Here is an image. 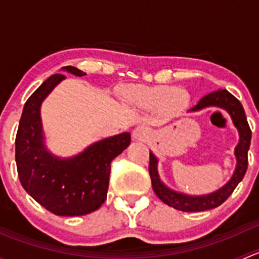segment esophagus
Segmentation results:
<instances>
[{
    "label": "esophagus",
    "mask_w": 259,
    "mask_h": 259,
    "mask_svg": "<svg viewBox=\"0 0 259 259\" xmlns=\"http://www.w3.org/2000/svg\"><path fill=\"white\" fill-rule=\"evenodd\" d=\"M149 134H150V129L149 127H146L145 125H139L133 132V138L137 142H143V140H145L149 137Z\"/></svg>",
    "instance_id": "1"
}]
</instances>
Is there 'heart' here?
Listing matches in <instances>:
<instances>
[{"label": "heart", "mask_w": 259, "mask_h": 259, "mask_svg": "<svg viewBox=\"0 0 259 259\" xmlns=\"http://www.w3.org/2000/svg\"><path fill=\"white\" fill-rule=\"evenodd\" d=\"M127 101L144 109H154L161 105L164 114L174 116L187 110L189 95L185 90L173 85H158L132 91L127 95Z\"/></svg>", "instance_id": "b5f03b06"}]
</instances>
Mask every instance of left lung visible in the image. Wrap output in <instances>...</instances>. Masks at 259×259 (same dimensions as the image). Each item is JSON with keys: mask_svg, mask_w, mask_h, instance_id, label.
Listing matches in <instances>:
<instances>
[{"mask_svg": "<svg viewBox=\"0 0 259 259\" xmlns=\"http://www.w3.org/2000/svg\"><path fill=\"white\" fill-rule=\"evenodd\" d=\"M219 108L226 110L231 116L233 125L238 130L239 140L238 144L234 148V156H236V169L233 171V176L222 188H219L215 192H211L209 194L203 195H190L185 193L177 192L171 189L168 185L164 184L160 179L158 171V158L150 151V163H149V173H150L151 185L158 195L159 199L163 203L168 204L169 207H173L176 209L182 211H202L207 209L219 207L223 202H226L227 198L233 193L237 185L241 183L244 177L248 166V149L250 145V138L252 132L248 125L247 117H245L244 109L238 99L234 98L229 91L219 89V90L211 91L203 96L199 103L189 110V113H195L207 108Z\"/></svg>", "mask_w": 259, "mask_h": 259, "instance_id": "1", "label": "left lung"}]
</instances>
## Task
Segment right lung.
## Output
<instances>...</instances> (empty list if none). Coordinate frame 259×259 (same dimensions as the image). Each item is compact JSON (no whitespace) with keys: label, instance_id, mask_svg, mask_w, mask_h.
<instances>
[{"label":"right lung","instance_id":"1","mask_svg":"<svg viewBox=\"0 0 259 259\" xmlns=\"http://www.w3.org/2000/svg\"><path fill=\"white\" fill-rule=\"evenodd\" d=\"M75 76L85 72L62 67ZM66 77L50 76L28 98L16 135V164L23 189L42 207L62 217L85 215L99 209L106 199L111 160L130 145V133L105 138L70 158L54 155L45 145L41 105Z\"/></svg>","mask_w":259,"mask_h":259}]
</instances>
